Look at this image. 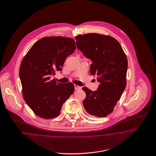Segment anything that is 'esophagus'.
Listing matches in <instances>:
<instances>
[{"mask_svg": "<svg viewBox=\"0 0 156 156\" xmlns=\"http://www.w3.org/2000/svg\"><path fill=\"white\" fill-rule=\"evenodd\" d=\"M74 88L75 90H78V89H80L81 88V87H80V86L77 85H75V84L74 85Z\"/></svg>", "mask_w": 156, "mask_h": 156, "instance_id": "esophagus-1", "label": "esophagus"}]
</instances>
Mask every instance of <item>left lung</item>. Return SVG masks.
<instances>
[{"label":"left lung","instance_id":"obj_1","mask_svg":"<svg viewBox=\"0 0 156 156\" xmlns=\"http://www.w3.org/2000/svg\"><path fill=\"white\" fill-rule=\"evenodd\" d=\"M76 47L91 59L90 74L97 76V90L82 89L83 106L89 115L105 117L113 111L126 86L127 59L119 42L110 36L88 33L75 37Z\"/></svg>","mask_w":156,"mask_h":156}]
</instances>
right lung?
<instances>
[{"instance_id": "obj_1", "label": "right lung", "mask_w": 156, "mask_h": 156, "mask_svg": "<svg viewBox=\"0 0 156 156\" xmlns=\"http://www.w3.org/2000/svg\"><path fill=\"white\" fill-rule=\"evenodd\" d=\"M75 48L73 38L45 37L35 43L23 58L19 70L23 97L38 116L56 118L63 104L73 94V83H57L50 78L61 71L66 58Z\"/></svg>"}]
</instances>
